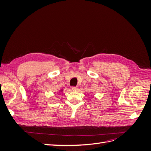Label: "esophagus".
I'll return each mask as SVG.
<instances>
[{
  "mask_svg": "<svg viewBox=\"0 0 151 151\" xmlns=\"http://www.w3.org/2000/svg\"><path fill=\"white\" fill-rule=\"evenodd\" d=\"M78 88H77V87H72V91H78Z\"/></svg>",
  "mask_w": 151,
  "mask_h": 151,
  "instance_id": "1",
  "label": "esophagus"
}]
</instances>
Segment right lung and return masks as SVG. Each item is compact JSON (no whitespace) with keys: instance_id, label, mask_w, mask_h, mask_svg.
Listing matches in <instances>:
<instances>
[{"instance_id":"1","label":"right lung","mask_w":151,"mask_h":151,"mask_svg":"<svg viewBox=\"0 0 151 151\" xmlns=\"http://www.w3.org/2000/svg\"><path fill=\"white\" fill-rule=\"evenodd\" d=\"M62 91H63V89H60V91H59V92H62Z\"/></svg>"}]
</instances>
